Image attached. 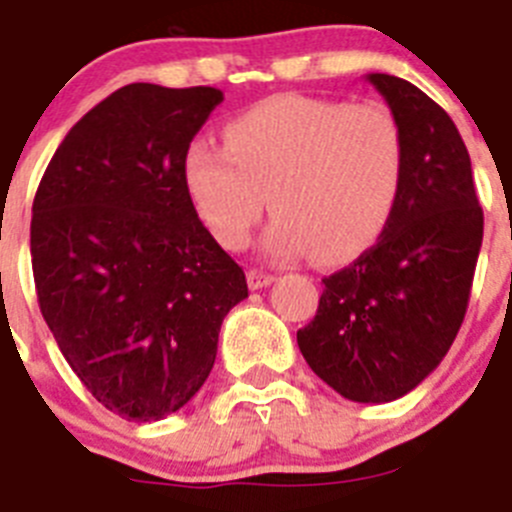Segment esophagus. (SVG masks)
Listing matches in <instances>:
<instances>
[{"label": "esophagus", "instance_id": "34e87169", "mask_svg": "<svg viewBox=\"0 0 512 512\" xmlns=\"http://www.w3.org/2000/svg\"><path fill=\"white\" fill-rule=\"evenodd\" d=\"M273 280H275L273 273H265V270H257V267L247 270V283H250L252 290L267 288V285L273 283Z\"/></svg>", "mask_w": 512, "mask_h": 512}]
</instances>
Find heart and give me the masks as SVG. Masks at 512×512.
I'll use <instances>...</instances> for the list:
<instances>
[{
  "label": "heart",
  "instance_id": "obj_1",
  "mask_svg": "<svg viewBox=\"0 0 512 512\" xmlns=\"http://www.w3.org/2000/svg\"><path fill=\"white\" fill-rule=\"evenodd\" d=\"M183 186L219 245L239 250L265 214V250L321 265L365 255L385 234L403 183V135L380 104L280 94L224 127V147H186Z\"/></svg>",
  "mask_w": 512,
  "mask_h": 512
}]
</instances>
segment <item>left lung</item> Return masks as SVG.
I'll return each instance as SVG.
<instances>
[{
	"label": "left lung",
	"mask_w": 512,
	"mask_h": 512,
	"mask_svg": "<svg viewBox=\"0 0 512 512\" xmlns=\"http://www.w3.org/2000/svg\"><path fill=\"white\" fill-rule=\"evenodd\" d=\"M403 135V183L388 229L324 278L298 347L316 375L357 403H390L439 367L464 321L482 247L480 199L457 124L418 86L370 73Z\"/></svg>",
	"instance_id": "1"
}]
</instances>
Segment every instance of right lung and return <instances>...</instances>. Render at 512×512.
<instances>
[{
  "label": "right lung",
  "instance_id": "obj_1",
  "mask_svg": "<svg viewBox=\"0 0 512 512\" xmlns=\"http://www.w3.org/2000/svg\"><path fill=\"white\" fill-rule=\"evenodd\" d=\"M224 94L130 84L78 119L32 201L45 324L86 390L127 421H160L209 377L222 321L247 298L183 186L186 147Z\"/></svg>",
  "mask_w": 512,
  "mask_h": 512
}]
</instances>
